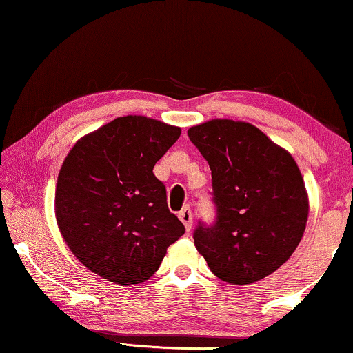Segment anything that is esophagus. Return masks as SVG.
<instances>
[{"label": "esophagus", "instance_id": "esophagus-1", "mask_svg": "<svg viewBox=\"0 0 353 353\" xmlns=\"http://www.w3.org/2000/svg\"><path fill=\"white\" fill-rule=\"evenodd\" d=\"M178 219H180L181 223L185 225L186 231H191V228H192V214H191L190 207H185V209H183L180 214H178Z\"/></svg>", "mask_w": 353, "mask_h": 353}]
</instances>
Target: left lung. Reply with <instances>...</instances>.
<instances>
[{
    "label": "left lung",
    "mask_w": 353,
    "mask_h": 353,
    "mask_svg": "<svg viewBox=\"0 0 353 353\" xmlns=\"http://www.w3.org/2000/svg\"><path fill=\"white\" fill-rule=\"evenodd\" d=\"M212 170L216 216L194 244L212 273L252 284L291 257L308 219L302 173L286 149L248 122L215 119L188 130Z\"/></svg>",
    "instance_id": "1"
}]
</instances>
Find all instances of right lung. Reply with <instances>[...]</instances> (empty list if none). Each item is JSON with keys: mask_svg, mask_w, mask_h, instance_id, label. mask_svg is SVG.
Returning a JSON list of instances; mask_svg holds the SVG:
<instances>
[{"mask_svg": "<svg viewBox=\"0 0 353 353\" xmlns=\"http://www.w3.org/2000/svg\"><path fill=\"white\" fill-rule=\"evenodd\" d=\"M181 128L143 115L103 125L75 143L56 185V220L72 254L122 286L144 283L185 226L152 173Z\"/></svg>", "mask_w": 353, "mask_h": 353, "instance_id": "1", "label": "right lung"}]
</instances>
